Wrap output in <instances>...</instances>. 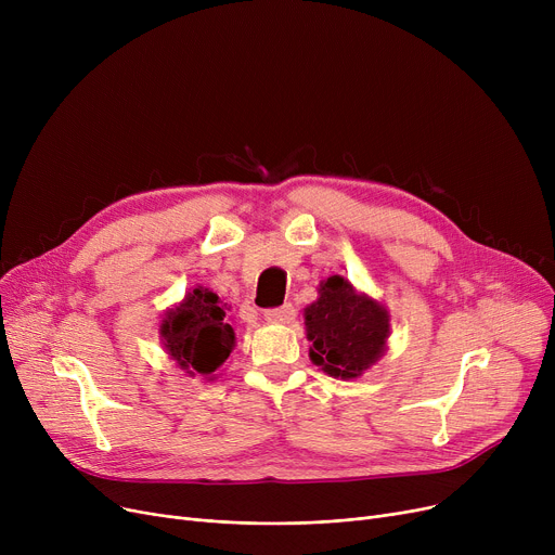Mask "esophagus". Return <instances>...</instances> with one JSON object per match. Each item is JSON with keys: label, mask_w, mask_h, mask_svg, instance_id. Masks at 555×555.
Masks as SVG:
<instances>
[{"label": "esophagus", "mask_w": 555, "mask_h": 555, "mask_svg": "<svg viewBox=\"0 0 555 555\" xmlns=\"http://www.w3.org/2000/svg\"><path fill=\"white\" fill-rule=\"evenodd\" d=\"M262 314H266L268 322L285 324V322H289V319H295V308H293V304H283L279 308H268Z\"/></svg>", "instance_id": "34e87169"}]
</instances>
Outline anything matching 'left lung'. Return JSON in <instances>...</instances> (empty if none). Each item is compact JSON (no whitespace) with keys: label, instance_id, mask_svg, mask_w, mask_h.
Instances as JSON below:
<instances>
[{"label":"left lung","instance_id":"8db88e82","mask_svg":"<svg viewBox=\"0 0 555 555\" xmlns=\"http://www.w3.org/2000/svg\"><path fill=\"white\" fill-rule=\"evenodd\" d=\"M306 328L312 341L310 360L328 375L348 380L383 356L389 314L335 274L319 285V299L306 308Z\"/></svg>","mask_w":555,"mask_h":555}]
</instances>
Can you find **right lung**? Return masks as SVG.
Returning <instances> with one entry per match:
<instances>
[{
  "label": "right lung",
  "instance_id": "obj_1",
  "mask_svg": "<svg viewBox=\"0 0 555 555\" xmlns=\"http://www.w3.org/2000/svg\"><path fill=\"white\" fill-rule=\"evenodd\" d=\"M162 337L168 356L189 373L211 375L224 364L233 331L224 324V306L209 287L197 285L186 299L164 317Z\"/></svg>",
  "mask_w": 555,
  "mask_h": 555
}]
</instances>
